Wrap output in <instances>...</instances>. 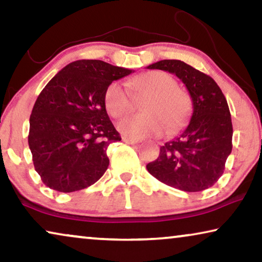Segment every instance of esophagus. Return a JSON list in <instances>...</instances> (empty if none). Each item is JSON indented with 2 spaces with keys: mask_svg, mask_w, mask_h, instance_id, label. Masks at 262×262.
Here are the masks:
<instances>
[{
  "mask_svg": "<svg viewBox=\"0 0 262 262\" xmlns=\"http://www.w3.org/2000/svg\"><path fill=\"white\" fill-rule=\"evenodd\" d=\"M122 140L126 143H129V145H134V143H139L141 140L139 139H134V138H128V136H123Z\"/></svg>",
  "mask_w": 262,
  "mask_h": 262,
  "instance_id": "esophagus-1",
  "label": "esophagus"
}]
</instances>
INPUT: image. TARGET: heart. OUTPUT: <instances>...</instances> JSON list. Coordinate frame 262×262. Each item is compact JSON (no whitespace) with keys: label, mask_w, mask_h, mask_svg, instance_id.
I'll return each instance as SVG.
<instances>
[{"label":"heart","mask_w":262,"mask_h":262,"mask_svg":"<svg viewBox=\"0 0 262 262\" xmlns=\"http://www.w3.org/2000/svg\"><path fill=\"white\" fill-rule=\"evenodd\" d=\"M135 97L147 96L142 104L143 115L129 116L119 123V129L132 138L159 136L173 133L186 122L191 112V98L177 86L176 79L164 71H148L128 80ZM105 109L120 119L133 109V97L122 83L113 82L104 93Z\"/></svg>","instance_id":"heart-1"}]
</instances>
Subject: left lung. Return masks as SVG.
<instances>
[{"label":"left lung","instance_id":"obj_1","mask_svg":"<svg viewBox=\"0 0 262 262\" xmlns=\"http://www.w3.org/2000/svg\"><path fill=\"white\" fill-rule=\"evenodd\" d=\"M173 73L185 84L193 113L180 135L160 147L147 169L161 183L186 192L212 186L223 174L233 148V124L222 90L211 77L182 60L165 59L147 66Z\"/></svg>","mask_w":262,"mask_h":262}]
</instances>
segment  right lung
<instances>
[{
  "mask_svg": "<svg viewBox=\"0 0 262 262\" xmlns=\"http://www.w3.org/2000/svg\"><path fill=\"white\" fill-rule=\"evenodd\" d=\"M132 72L83 59L66 65L43 88L29 117L28 145L46 186L73 192L104 174L108 146L121 140L106 114L104 93Z\"/></svg>",
  "mask_w": 262,
  "mask_h": 262,
  "instance_id": "right-lung-1",
  "label": "right lung"
}]
</instances>
